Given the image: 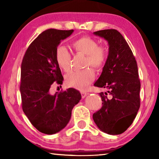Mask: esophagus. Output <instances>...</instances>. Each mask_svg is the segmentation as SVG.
Wrapping results in <instances>:
<instances>
[{
    "label": "esophagus",
    "mask_w": 159,
    "mask_h": 159,
    "mask_svg": "<svg viewBox=\"0 0 159 159\" xmlns=\"http://www.w3.org/2000/svg\"><path fill=\"white\" fill-rule=\"evenodd\" d=\"M80 94H81V96H82V98H84L87 95V93L85 92V91H84V90H81L80 91Z\"/></svg>",
    "instance_id": "1"
}]
</instances>
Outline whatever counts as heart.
Listing matches in <instances>:
<instances>
[{"instance_id": "1", "label": "heart", "mask_w": 159, "mask_h": 159, "mask_svg": "<svg viewBox=\"0 0 159 159\" xmlns=\"http://www.w3.org/2000/svg\"><path fill=\"white\" fill-rule=\"evenodd\" d=\"M72 47L76 54L85 55V66H91L96 70H101L107 60V48L98 45L96 40L88 36H83L72 43ZM55 60L58 66L64 72L71 69V55L69 51L63 45H59L55 50ZM95 74L91 67H87L81 71H72L66 77V84L71 87L82 89L89 85L95 79Z\"/></svg>"}]
</instances>
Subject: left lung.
<instances>
[{
  "instance_id": "obj_1",
  "label": "left lung",
  "mask_w": 159,
  "mask_h": 159,
  "mask_svg": "<svg viewBox=\"0 0 159 159\" xmlns=\"http://www.w3.org/2000/svg\"><path fill=\"white\" fill-rule=\"evenodd\" d=\"M94 34L108 41L109 50L101 76L94 84L105 88L107 92L99 93L102 107L94 113L93 118L102 131L119 134L130 127L140 107L138 64L120 32L116 29H104Z\"/></svg>"
}]
</instances>
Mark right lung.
<instances>
[{
	"instance_id": "1",
	"label": "right lung",
	"mask_w": 159,
	"mask_h": 159,
	"mask_svg": "<svg viewBox=\"0 0 159 159\" xmlns=\"http://www.w3.org/2000/svg\"><path fill=\"white\" fill-rule=\"evenodd\" d=\"M74 30L50 29L42 32L26 50L21 65L20 93L23 111L38 130L52 134L65 127L74 107L81 99L74 88L50 95L53 83L61 85L63 76L55 60L61 40Z\"/></svg>"
}]
</instances>
